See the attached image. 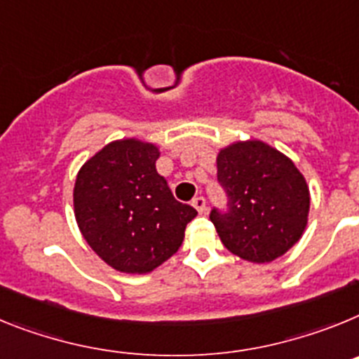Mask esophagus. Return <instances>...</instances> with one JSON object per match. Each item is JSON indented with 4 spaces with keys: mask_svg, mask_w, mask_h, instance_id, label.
I'll list each match as a JSON object with an SVG mask.
<instances>
[{
    "mask_svg": "<svg viewBox=\"0 0 359 359\" xmlns=\"http://www.w3.org/2000/svg\"><path fill=\"white\" fill-rule=\"evenodd\" d=\"M193 208L198 211V213H205L208 211V205H205V198L204 197H195L191 201Z\"/></svg>",
    "mask_w": 359,
    "mask_h": 359,
    "instance_id": "1",
    "label": "esophagus"
}]
</instances>
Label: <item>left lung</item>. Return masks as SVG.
<instances>
[{
  "mask_svg": "<svg viewBox=\"0 0 359 359\" xmlns=\"http://www.w3.org/2000/svg\"><path fill=\"white\" fill-rule=\"evenodd\" d=\"M217 179L227 208L210 213L218 236L233 255L266 264L300 240L309 215V188L294 162L262 141L220 149Z\"/></svg>",
  "mask_w": 359,
  "mask_h": 359,
  "instance_id": "left-lung-1",
  "label": "left lung"
}]
</instances>
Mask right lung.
<instances>
[{
  "mask_svg": "<svg viewBox=\"0 0 359 359\" xmlns=\"http://www.w3.org/2000/svg\"><path fill=\"white\" fill-rule=\"evenodd\" d=\"M158 148L137 139L110 142L76 179L81 233L121 273H149L179 251L195 208L177 201L155 170Z\"/></svg>",
  "mask_w": 359,
  "mask_h": 359,
  "instance_id": "add662e5",
  "label": "right lung"
}]
</instances>
